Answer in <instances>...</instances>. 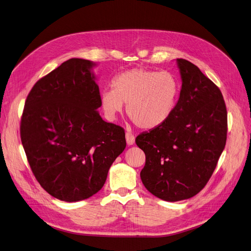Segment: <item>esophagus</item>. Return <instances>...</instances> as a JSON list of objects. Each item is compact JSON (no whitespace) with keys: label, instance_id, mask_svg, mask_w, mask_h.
<instances>
[{"label":"esophagus","instance_id":"obj_1","mask_svg":"<svg viewBox=\"0 0 251 251\" xmlns=\"http://www.w3.org/2000/svg\"><path fill=\"white\" fill-rule=\"evenodd\" d=\"M126 142H127L128 145H133L134 142H135V136L130 131L126 132Z\"/></svg>","mask_w":251,"mask_h":251}]
</instances>
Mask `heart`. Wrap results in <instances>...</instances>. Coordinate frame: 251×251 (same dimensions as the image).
<instances>
[{"label": "heart", "mask_w": 251, "mask_h": 251, "mask_svg": "<svg viewBox=\"0 0 251 251\" xmlns=\"http://www.w3.org/2000/svg\"><path fill=\"white\" fill-rule=\"evenodd\" d=\"M178 95L176 78L167 71L136 68L114 78L112 89L101 94V106L114 118L127 104V115L143 129L164 123L172 114Z\"/></svg>", "instance_id": "1"}]
</instances>
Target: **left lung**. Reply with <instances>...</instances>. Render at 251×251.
Listing matches in <instances>:
<instances>
[{
  "label": "left lung",
  "instance_id": "8db88e82",
  "mask_svg": "<svg viewBox=\"0 0 251 251\" xmlns=\"http://www.w3.org/2000/svg\"><path fill=\"white\" fill-rule=\"evenodd\" d=\"M182 87L169 118L135 139L145 153L140 176L146 189L165 201L193 197L207 184L227 137L220 89L197 66L177 59Z\"/></svg>",
  "mask_w": 251,
  "mask_h": 251
}]
</instances>
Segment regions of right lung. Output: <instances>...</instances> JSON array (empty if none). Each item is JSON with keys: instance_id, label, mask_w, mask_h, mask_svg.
<instances>
[{"instance_id": "1", "label": "right lung", "mask_w": 251, "mask_h": 251, "mask_svg": "<svg viewBox=\"0 0 251 251\" xmlns=\"http://www.w3.org/2000/svg\"><path fill=\"white\" fill-rule=\"evenodd\" d=\"M94 63L72 58L33 86L20 134L40 185L67 202L87 199L104 185L110 166L126 147L121 126L105 122Z\"/></svg>"}]
</instances>
